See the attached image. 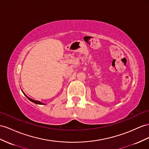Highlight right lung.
Instances as JSON below:
<instances>
[{"label": "right lung", "instance_id": "add662e5", "mask_svg": "<svg viewBox=\"0 0 149 149\" xmlns=\"http://www.w3.org/2000/svg\"><path fill=\"white\" fill-rule=\"evenodd\" d=\"M22 91V90H21ZM22 92L23 93V94L25 95V96H26V97H27L28 100H29V101H31V102H34V103H35V104H45L44 103H43V102H40V101H36V100H33V99H31V98H30V97H28L27 96H26V95L24 93V92L23 91H22Z\"/></svg>", "mask_w": 149, "mask_h": 149}]
</instances>
